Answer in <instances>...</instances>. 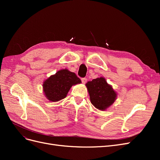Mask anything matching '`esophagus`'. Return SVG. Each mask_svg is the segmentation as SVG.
Returning <instances> with one entry per match:
<instances>
[{
  "instance_id": "34e87169",
  "label": "esophagus",
  "mask_w": 160,
  "mask_h": 160,
  "mask_svg": "<svg viewBox=\"0 0 160 160\" xmlns=\"http://www.w3.org/2000/svg\"><path fill=\"white\" fill-rule=\"evenodd\" d=\"M87 81H88V79H87L86 77H83V78H81V81H82V83H85L86 82H87Z\"/></svg>"
}]
</instances>
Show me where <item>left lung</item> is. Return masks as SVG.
I'll list each match as a JSON object with an SVG mask.
<instances>
[{"label": "left lung", "instance_id": "8db88e82", "mask_svg": "<svg viewBox=\"0 0 160 160\" xmlns=\"http://www.w3.org/2000/svg\"><path fill=\"white\" fill-rule=\"evenodd\" d=\"M86 86L89 91L91 102L97 109L105 110L116 99L117 94L103 77L88 82Z\"/></svg>", "mask_w": 160, "mask_h": 160}]
</instances>
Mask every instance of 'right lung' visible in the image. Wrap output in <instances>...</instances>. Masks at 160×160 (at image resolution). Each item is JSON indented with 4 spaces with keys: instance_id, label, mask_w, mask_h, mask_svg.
<instances>
[{
    "instance_id": "right-lung-1",
    "label": "right lung",
    "mask_w": 160,
    "mask_h": 160,
    "mask_svg": "<svg viewBox=\"0 0 160 160\" xmlns=\"http://www.w3.org/2000/svg\"><path fill=\"white\" fill-rule=\"evenodd\" d=\"M81 83V79L75 72L62 69L47 79L42 87L47 98L56 102L66 98L72 85Z\"/></svg>"
}]
</instances>
